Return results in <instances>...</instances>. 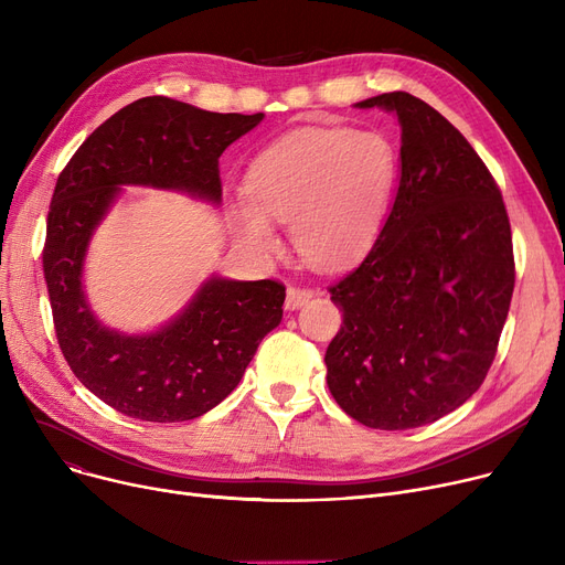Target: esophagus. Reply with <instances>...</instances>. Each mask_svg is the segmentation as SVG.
Returning a JSON list of instances; mask_svg holds the SVG:
<instances>
[{
	"instance_id": "obj_1",
	"label": "esophagus",
	"mask_w": 565,
	"mask_h": 565,
	"mask_svg": "<svg viewBox=\"0 0 565 565\" xmlns=\"http://www.w3.org/2000/svg\"><path fill=\"white\" fill-rule=\"evenodd\" d=\"M311 298H313V290L300 288V286H288V290H286V309H288V311L300 309V307H305Z\"/></svg>"
}]
</instances>
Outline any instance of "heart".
Wrapping results in <instances>:
<instances>
[{
    "instance_id": "b5f03b06",
    "label": "heart",
    "mask_w": 565,
    "mask_h": 565,
    "mask_svg": "<svg viewBox=\"0 0 565 565\" xmlns=\"http://www.w3.org/2000/svg\"><path fill=\"white\" fill-rule=\"evenodd\" d=\"M387 135L345 126L292 130L260 151L231 205L233 231L249 252L273 254V222L288 224L298 254L322 270L362 258L377 241L398 183Z\"/></svg>"
}]
</instances>
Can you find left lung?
Segmentation results:
<instances>
[{
	"label": "left lung",
	"instance_id": "1",
	"mask_svg": "<svg viewBox=\"0 0 565 565\" xmlns=\"http://www.w3.org/2000/svg\"><path fill=\"white\" fill-rule=\"evenodd\" d=\"M354 107L396 114L401 178L373 249L330 288L343 324L328 387L369 428H419L488 375L515 286L511 224L483 160L428 103L394 92Z\"/></svg>",
	"mask_w": 565,
	"mask_h": 565
}]
</instances>
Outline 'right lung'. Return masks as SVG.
Wrapping results in <instances>:
<instances>
[{"label": "right lung", "instance_id": "1", "mask_svg": "<svg viewBox=\"0 0 565 565\" xmlns=\"http://www.w3.org/2000/svg\"><path fill=\"white\" fill-rule=\"evenodd\" d=\"M260 121L263 114L139 98L88 135L58 175L43 249L58 348L84 387L126 417L173 424L220 405L281 322L286 288L213 275L162 328L126 334L103 324L86 300L88 243L126 185L220 205V156Z\"/></svg>", "mask_w": 565, "mask_h": 565}]
</instances>
